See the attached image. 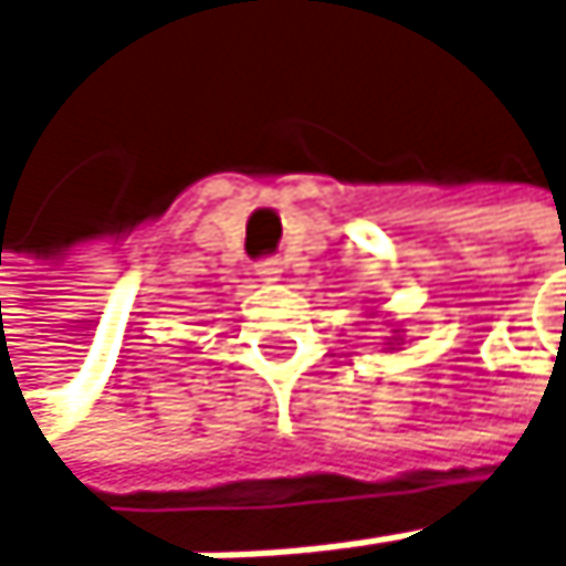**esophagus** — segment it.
I'll return each mask as SVG.
<instances>
[{
  "label": "esophagus",
  "mask_w": 566,
  "mask_h": 566,
  "mask_svg": "<svg viewBox=\"0 0 566 566\" xmlns=\"http://www.w3.org/2000/svg\"><path fill=\"white\" fill-rule=\"evenodd\" d=\"M258 274H261L264 281H277V274H281V261H277V258H264V261H258Z\"/></svg>",
  "instance_id": "1"
}]
</instances>
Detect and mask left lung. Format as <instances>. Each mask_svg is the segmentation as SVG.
<instances>
[{"mask_svg": "<svg viewBox=\"0 0 566 566\" xmlns=\"http://www.w3.org/2000/svg\"><path fill=\"white\" fill-rule=\"evenodd\" d=\"M394 333H400V329H394ZM390 346H400V343H397V339H394V343H390Z\"/></svg>", "mask_w": 566, "mask_h": 566, "instance_id": "1", "label": "left lung"}]
</instances>
